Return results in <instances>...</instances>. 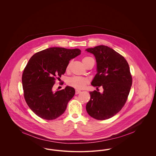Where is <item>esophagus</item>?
I'll list each match as a JSON object with an SVG mask.
<instances>
[{"label":"esophagus","instance_id":"1","mask_svg":"<svg viewBox=\"0 0 156 156\" xmlns=\"http://www.w3.org/2000/svg\"><path fill=\"white\" fill-rule=\"evenodd\" d=\"M81 90L76 89V90H75V94H76V95H78V94H79L80 93H81Z\"/></svg>","mask_w":156,"mask_h":156}]
</instances>
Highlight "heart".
<instances>
[{
	"mask_svg": "<svg viewBox=\"0 0 156 156\" xmlns=\"http://www.w3.org/2000/svg\"><path fill=\"white\" fill-rule=\"evenodd\" d=\"M92 59L91 57H84L82 59V62L85 66V64L88 62L90 59ZM70 67V62L67 65L66 70L68 71ZM68 85L70 87H72L75 89H83L87 85L88 81L86 78L79 77V76H73L69 78L68 81Z\"/></svg>",
	"mask_w": 156,
	"mask_h": 156,
	"instance_id": "b5f03b06",
	"label": "heart"
}]
</instances>
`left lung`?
I'll use <instances>...</instances> for the list:
<instances>
[{"label":"left lung","instance_id":"8db88e82","mask_svg":"<svg viewBox=\"0 0 156 156\" xmlns=\"http://www.w3.org/2000/svg\"><path fill=\"white\" fill-rule=\"evenodd\" d=\"M86 51L95 55L98 72L91 83L97 90L89 92L87 111L94 119H109L122 109L129 96L132 85L129 64L122 55L108 46L98 45ZM100 86L104 89L102 93L98 92Z\"/></svg>","mask_w":156,"mask_h":156}]
</instances>
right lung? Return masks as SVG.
Here are the masks:
<instances>
[{
    "mask_svg": "<svg viewBox=\"0 0 156 156\" xmlns=\"http://www.w3.org/2000/svg\"><path fill=\"white\" fill-rule=\"evenodd\" d=\"M81 54L78 48L51 47L34 54L23 72L24 99L38 117L53 120L60 116L75 95L74 88L54 90L56 80L64 74L69 61Z\"/></svg>",
    "mask_w": 156,
    "mask_h": 156,
    "instance_id": "right-lung-1",
    "label": "right lung"
}]
</instances>
